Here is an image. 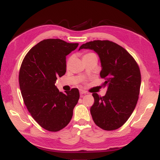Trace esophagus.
I'll return each mask as SVG.
<instances>
[{
  "label": "esophagus",
  "instance_id": "1",
  "mask_svg": "<svg viewBox=\"0 0 160 160\" xmlns=\"http://www.w3.org/2000/svg\"><path fill=\"white\" fill-rule=\"evenodd\" d=\"M80 95H84V94H87V92L86 91L82 90V89H80Z\"/></svg>",
  "mask_w": 160,
  "mask_h": 160
}]
</instances>
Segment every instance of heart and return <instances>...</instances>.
<instances>
[{
    "label": "heart",
    "instance_id": "b5f03b06",
    "mask_svg": "<svg viewBox=\"0 0 160 160\" xmlns=\"http://www.w3.org/2000/svg\"><path fill=\"white\" fill-rule=\"evenodd\" d=\"M92 54H93V53H87V54H86V55H84V57H85V56H87L92 55ZM71 60H72V58H69V59H68V60H67V66H69V64H70V62H71Z\"/></svg>",
    "mask_w": 160,
    "mask_h": 160
}]
</instances>
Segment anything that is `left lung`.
Returning <instances> with one entry per match:
<instances>
[{
    "instance_id": "left-lung-1",
    "label": "left lung",
    "mask_w": 160,
    "mask_h": 160,
    "mask_svg": "<svg viewBox=\"0 0 160 160\" xmlns=\"http://www.w3.org/2000/svg\"><path fill=\"white\" fill-rule=\"evenodd\" d=\"M93 50L100 58V76L107 87L104 96L93 93L94 104L90 112L98 127L106 131L121 127L136 106L141 85L140 68L123 47L109 40H93L80 46L79 50Z\"/></svg>"
}]
</instances>
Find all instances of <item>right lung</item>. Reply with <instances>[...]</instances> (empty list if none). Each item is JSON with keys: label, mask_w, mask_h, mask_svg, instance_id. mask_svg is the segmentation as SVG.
Wrapping results in <instances>:
<instances>
[{"label": "right lung", "mask_w": 160, "mask_h": 160, "mask_svg": "<svg viewBox=\"0 0 160 160\" xmlns=\"http://www.w3.org/2000/svg\"><path fill=\"white\" fill-rule=\"evenodd\" d=\"M78 43L47 39L29 51L19 72V85L24 102L40 127L58 131L69 123L80 98L78 89L60 92L57 78L66 73V56Z\"/></svg>", "instance_id": "add662e5"}]
</instances>
